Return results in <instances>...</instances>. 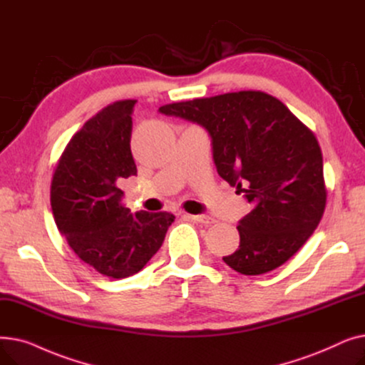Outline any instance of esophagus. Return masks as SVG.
<instances>
[{"label": "esophagus", "mask_w": 365, "mask_h": 365, "mask_svg": "<svg viewBox=\"0 0 365 365\" xmlns=\"http://www.w3.org/2000/svg\"><path fill=\"white\" fill-rule=\"evenodd\" d=\"M186 217H187V219H190L192 222L202 223V225H212V223H215V222H216L213 217L205 216V215H197V216H194V215H186Z\"/></svg>", "instance_id": "esophagus-1"}]
</instances>
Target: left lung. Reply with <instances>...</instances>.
Masks as SVG:
<instances>
[{
    "mask_svg": "<svg viewBox=\"0 0 365 365\" xmlns=\"http://www.w3.org/2000/svg\"><path fill=\"white\" fill-rule=\"evenodd\" d=\"M207 130L219 176L252 204L238 222L240 247L223 262L242 275L277 269L317 229L327 194L314 133L262 91L164 105L158 109Z\"/></svg>",
    "mask_w": 365,
    "mask_h": 365,
    "instance_id": "8db88e82",
    "label": "left lung"
}]
</instances>
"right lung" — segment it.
I'll return each instance as SVG.
<instances>
[{"mask_svg":"<svg viewBox=\"0 0 365 365\" xmlns=\"http://www.w3.org/2000/svg\"><path fill=\"white\" fill-rule=\"evenodd\" d=\"M136 101L115 102L88 120L57 163L51 180L54 222L84 263L109 278L138 274L155 255L175 216L131 213L123 179L136 176L130 139Z\"/></svg>","mask_w":365,"mask_h":365,"instance_id":"obj_1","label":"right lung"}]
</instances>
